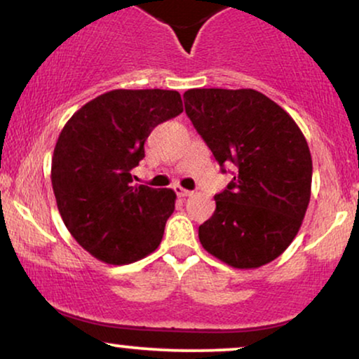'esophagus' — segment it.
<instances>
[{
  "label": "esophagus",
  "mask_w": 359,
  "mask_h": 359,
  "mask_svg": "<svg viewBox=\"0 0 359 359\" xmlns=\"http://www.w3.org/2000/svg\"><path fill=\"white\" fill-rule=\"evenodd\" d=\"M175 193L178 194L180 198H188V196H191V194H193V191H189V189L181 188V187H178V184H176V187H175Z\"/></svg>",
  "instance_id": "1"
}]
</instances>
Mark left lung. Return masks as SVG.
<instances>
[{
    "label": "left lung",
    "mask_w": 359,
    "mask_h": 359,
    "mask_svg": "<svg viewBox=\"0 0 359 359\" xmlns=\"http://www.w3.org/2000/svg\"><path fill=\"white\" fill-rule=\"evenodd\" d=\"M184 109L221 171L233 180L198 229L208 253L233 268L276 259L302 228L311 196L313 161L294 119L255 90L196 88Z\"/></svg>",
    "instance_id": "8db88e82"
}]
</instances>
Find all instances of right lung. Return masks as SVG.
<instances>
[{
  "mask_svg": "<svg viewBox=\"0 0 359 359\" xmlns=\"http://www.w3.org/2000/svg\"><path fill=\"white\" fill-rule=\"evenodd\" d=\"M183 113L172 90H113L73 114L56 141L51 183L66 228L108 264L135 263L159 246L175 211L172 189L135 187L154 126Z\"/></svg>",
  "mask_w": 359,
  "mask_h": 359,
  "instance_id": "obj_1",
  "label": "right lung"
}]
</instances>
